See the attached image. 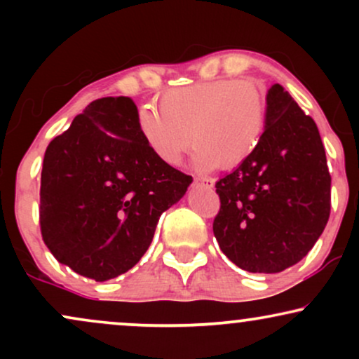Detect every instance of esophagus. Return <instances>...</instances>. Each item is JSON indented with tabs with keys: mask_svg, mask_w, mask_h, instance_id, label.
Wrapping results in <instances>:
<instances>
[{
	"mask_svg": "<svg viewBox=\"0 0 359 359\" xmlns=\"http://www.w3.org/2000/svg\"><path fill=\"white\" fill-rule=\"evenodd\" d=\"M194 182L205 185V187H214V180L211 179V177H196V179H194Z\"/></svg>",
	"mask_w": 359,
	"mask_h": 359,
	"instance_id": "obj_1",
	"label": "esophagus"
}]
</instances>
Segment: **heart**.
I'll use <instances>...</instances> for the list:
<instances>
[{
	"label": "heart",
	"mask_w": 359,
	"mask_h": 359,
	"mask_svg": "<svg viewBox=\"0 0 359 359\" xmlns=\"http://www.w3.org/2000/svg\"><path fill=\"white\" fill-rule=\"evenodd\" d=\"M266 126L265 93L253 81L219 79L168 89L158 111L145 106L138 130L167 165H177L192 145L197 167L229 170L255 154Z\"/></svg>",
	"instance_id": "obj_1"
}]
</instances>
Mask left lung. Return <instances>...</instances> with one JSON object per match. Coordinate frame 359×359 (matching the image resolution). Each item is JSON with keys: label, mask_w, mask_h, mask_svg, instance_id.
Here are the masks:
<instances>
[{"label": "left lung", "mask_w": 359, "mask_h": 359, "mask_svg": "<svg viewBox=\"0 0 359 359\" xmlns=\"http://www.w3.org/2000/svg\"><path fill=\"white\" fill-rule=\"evenodd\" d=\"M212 231L234 265L277 273L300 262L327 224L331 175L314 119L273 84L255 154L216 182Z\"/></svg>", "instance_id": "obj_1"}]
</instances>
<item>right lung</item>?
I'll return each mask as SVG.
<instances>
[{
  "label": "right lung",
  "mask_w": 359,
  "mask_h": 359,
  "mask_svg": "<svg viewBox=\"0 0 359 359\" xmlns=\"http://www.w3.org/2000/svg\"><path fill=\"white\" fill-rule=\"evenodd\" d=\"M191 182L151 154L131 97H101L48 143L40 180L42 238L76 273L114 278L145 255L162 212Z\"/></svg>",
  "instance_id": "add662e5"
}]
</instances>
